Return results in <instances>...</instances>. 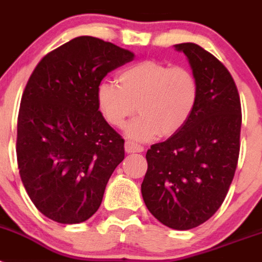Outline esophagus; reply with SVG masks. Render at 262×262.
I'll list each match as a JSON object with an SVG mask.
<instances>
[{
    "mask_svg": "<svg viewBox=\"0 0 262 262\" xmlns=\"http://www.w3.org/2000/svg\"><path fill=\"white\" fill-rule=\"evenodd\" d=\"M124 149H126L127 154H135V152H143V151H144V147H143V145H140V144H138V143L128 140V142H126Z\"/></svg>",
    "mask_w": 262,
    "mask_h": 262,
    "instance_id": "1",
    "label": "esophagus"
}]
</instances>
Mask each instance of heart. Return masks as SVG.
Returning a JSON list of instances; mask_svg holds the SVG:
<instances>
[{"mask_svg": "<svg viewBox=\"0 0 262 262\" xmlns=\"http://www.w3.org/2000/svg\"><path fill=\"white\" fill-rule=\"evenodd\" d=\"M118 85L102 81L97 88V105L110 126L120 128L138 111L126 133L136 140L170 136L193 115L200 98V82L184 66L142 60L118 73Z\"/></svg>", "mask_w": 262, "mask_h": 262, "instance_id": "1", "label": "heart"}]
</instances>
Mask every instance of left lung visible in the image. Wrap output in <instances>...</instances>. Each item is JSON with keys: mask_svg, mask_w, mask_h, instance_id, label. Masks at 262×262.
<instances>
[{"mask_svg": "<svg viewBox=\"0 0 262 262\" xmlns=\"http://www.w3.org/2000/svg\"><path fill=\"white\" fill-rule=\"evenodd\" d=\"M200 82L193 115L180 131L151 145L142 195L157 221L190 230L209 221L226 198L240 152L242 105L228 69L194 43L176 46Z\"/></svg>", "mask_w": 262, "mask_h": 262, "instance_id": "1", "label": "left lung"}]
</instances>
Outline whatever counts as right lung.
<instances>
[{"label":"right lung","mask_w":262,"mask_h":262,"mask_svg":"<svg viewBox=\"0 0 262 262\" xmlns=\"http://www.w3.org/2000/svg\"><path fill=\"white\" fill-rule=\"evenodd\" d=\"M133 59L110 41L78 36L47 53L30 76L18 114V169L51 221L81 223L101 206L124 140L98 110L97 88Z\"/></svg>","instance_id":"add662e5"}]
</instances>
